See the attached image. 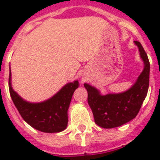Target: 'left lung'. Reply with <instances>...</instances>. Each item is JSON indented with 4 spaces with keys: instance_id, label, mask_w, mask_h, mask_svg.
<instances>
[{
    "instance_id": "8db88e82",
    "label": "left lung",
    "mask_w": 160,
    "mask_h": 160,
    "mask_svg": "<svg viewBox=\"0 0 160 160\" xmlns=\"http://www.w3.org/2000/svg\"><path fill=\"white\" fill-rule=\"evenodd\" d=\"M140 57L144 61V70L129 90L119 94L100 95L96 88L85 84L88 92V104L92 110L95 124L105 129L121 126L134 119L146 97L149 85V61L139 41H134Z\"/></svg>"
}]
</instances>
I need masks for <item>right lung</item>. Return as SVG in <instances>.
I'll return each instance as SVG.
<instances>
[{
    "label": "right lung",
    "instance_id": "1",
    "mask_svg": "<svg viewBox=\"0 0 160 160\" xmlns=\"http://www.w3.org/2000/svg\"><path fill=\"white\" fill-rule=\"evenodd\" d=\"M11 75L10 68V95L24 120L39 131L45 133L63 131L67 126V111L74 91L79 86L78 80L66 84L53 97L44 102L29 103L13 90L11 87Z\"/></svg>",
    "mask_w": 160,
    "mask_h": 160
}]
</instances>
